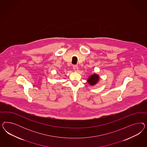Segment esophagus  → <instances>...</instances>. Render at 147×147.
Masks as SVG:
<instances>
[{
  "mask_svg": "<svg viewBox=\"0 0 147 147\" xmlns=\"http://www.w3.org/2000/svg\"><path fill=\"white\" fill-rule=\"evenodd\" d=\"M73 69L76 71H78V66L77 65H73Z\"/></svg>",
  "mask_w": 147,
  "mask_h": 147,
  "instance_id": "esophagus-1",
  "label": "esophagus"
}]
</instances>
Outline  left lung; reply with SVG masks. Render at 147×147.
Masks as SVG:
<instances>
[{
  "instance_id": "8db88e82",
  "label": "left lung",
  "mask_w": 147,
  "mask_h": 147,
  "mask_svg": "<svg viewBox=\"0 0 147 147\" xmlns=\"http://www.w3.org/2000/svg\"><path fill=\"white\" fill-rule=\"evenodd\" d=\"M99 80H100L99 76L97 74L94 73V74H92L91 76H89V77L88 78L87 81L89 85L94 86L98 83Z\"/></svg>"
}]
</instances>
